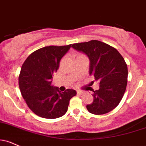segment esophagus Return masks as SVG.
Listing matches in <instances>:
<instances>
[{"mask_svg":"<svg viewBox=\"0 0 146 146\" xmlns=\"http://www.w3.org/2000/svg\"><path fill=\"white\" fill-rule=\"evenodd\" d=\"M77 94H79V95H82V94H84V92H83V91L78 90V91H77Z\"/></svg>","mask_w":146,"mask_h":146,"instance_id":"34e87169","label":"esophagus"}]
</instances>
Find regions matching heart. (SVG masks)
Listing matches in <instances>:
<instances>
[{
	"label": "heart",
	"instance_id": "heart-1",
	"mask_svg": "<svg viewBox=\"0 0 146 146\" xmlns=\"http://www.w3.org/2000/svg\"><path fill=\"white\" fill-rule=\"evenodd\" d=\"M78 56H81V55H78Z\"/></svg>",
	"mask_w": 146,
	"mask_h": 146
}]
</instances>
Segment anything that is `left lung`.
Here are the masks:
<instances>
[{"label": "left lung", "instance_id": "1", "mask_svg": "<svg viewBox=\"0 0 146 146\" xmlns=\"http://www.w3.org/2000/svg\"><path fill=\"white\" fill-rule=\"evenodd\" d=\"M71 47L89 58V73L99 83V90H93V102L86 105L88 111L95 115L111 111L120 103L127 85L128 68L124 58L116 49L97 40Z\"/></svg>", "mask_w": 146, "mask_h": 146}]
</instances>
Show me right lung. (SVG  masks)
<instances>
[{"instance_id":"1","label":"right lung","mask_w":146,"mask_h":146,"mask_svg":"<svg viewBox=\"0 0 146 146\" xmlns=\"http://www.w3.org/2000/svg\"><path fill=\"white\" fill-rule=\"evenodd\" d=\"M71 44L47 46L35 51L22 64L19 75V87L26 104L33 113L47 119L58 118L67 111L70 99L76 91L67 89L61 92L52 86L54 73L60 61Z\"/></svg>"}]
</instances>
